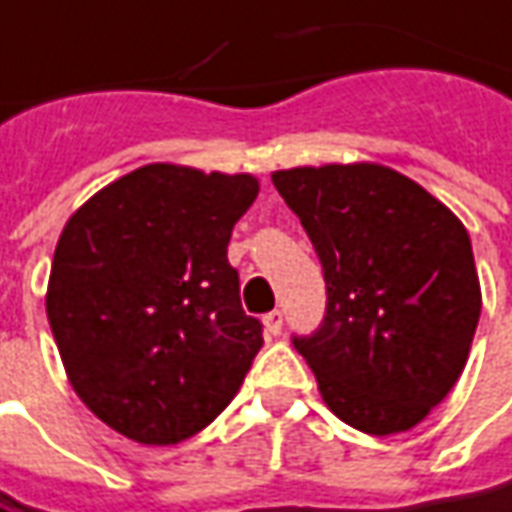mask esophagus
I'll list each match as a JSON object with an SVG mask.
<instances>
[{"instance_id":"1","label":"esophagus","mask_w":512,"mask_h":512,"mask_svg":"<svg viewBox=\"0 0 512 512\" xmlns=\"http://www.w3.org/2000/svg\"><path fill=\"white\" fill-rule=\"evenodd\" d=\"M263 325H266L271 336H280L283 333V311H269L263 316Z\"/></svg>"}]
</instances>
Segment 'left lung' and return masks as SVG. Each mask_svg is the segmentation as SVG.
I'll use <instances>...</instances> for the list:
<instances>
[{"label": "left lung", "instance_id": "8db88e82", "mask_svg": "<svg viewBox=\"0 0 512 512\" xmlns=\"http://www.w3.org/2000/svg\"><path fill=\"white\" fill-rule=\"evenodd\" d=\"M322 263L328 305L291 336L330 412L375 437L417 426L457 384L482 311L460 218L384 165L277 170Z\"/></svg>", "mask_w": 512, "mask_h": 512}]
</instances>
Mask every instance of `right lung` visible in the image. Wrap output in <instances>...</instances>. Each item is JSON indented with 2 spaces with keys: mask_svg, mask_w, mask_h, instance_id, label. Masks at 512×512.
<instances>
[{
  "mask_svg": "<svg viewBox=\"0 0 512 512\" xmlns=\"http://www.w3.org/2000/svg\"><path fill=\"white\" fill-rule=\"evenodd\" d=\"M257 190L249 173L145 165L66 221L47 319L78 398L128 440L173 446L210 426L263 347L227 260Z\"/></svg>",
  "mask_w": 512,
  "mask_h": 512,
  "instance_id": "right-lung-1",
  "label": "right lung"
}]
</instances>
